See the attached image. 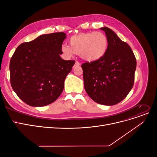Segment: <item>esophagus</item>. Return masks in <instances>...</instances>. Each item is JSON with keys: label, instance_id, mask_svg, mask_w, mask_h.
I'll list each match as a JSON object with an SVG mask.
<instances>
[{"label": "esophagus", "instance_id": "1", "mask_svg": "<svg viewBox=\"0 0 157 157\" xmlns=\"http://www.w3.org/2000/svg\"><path fill=\"white\" fill-rule=\"evenodd\" d=\"M78 65H80V63L78 62V61H76L74 67H75V66H78Z\"/></svg>", "mask_w": 157, "mask_h": 157}]
</instances>
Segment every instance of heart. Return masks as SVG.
I'll return each instance as SVG.
<instances>
[{
	"instance_id": "heart-1",
	"label": "heart",
	"mask_w": 157,
	"mask_h": 157,
	"mask_svg": "<svg viewBox=\"0 0 157 157\" xmlns=\"http://www.w3.org/2000/svg\"><path fill=\"white\" fill-rule=\"evenodd\" d=\"M69 46L63 44L61 50L67 57L78 54L82 59L92 62L105 56L108 49L107 37L101 32L80 33L69 39Z\"/></svg>"
}]
</instances>
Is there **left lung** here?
Listing matches in <instances>:
<instances>
[{
  "instance_id": "obj_1",
  "label": "left lung",
  "mask_w": 157,
  "mask_h": 157,
  "mask_svg": "<svg viewBox=\"0 0 157 157\" xmlns=\"http://www.w3.org/2000/svg\"><path fill=\"white\" fill-rule=\"evenodd\" d=\"M108 49L103 58L82 65L84 86L99 104L114 105L122 101L134 86L136 59L130 46L107 27Z\"/></svg>"
}]
</instances>
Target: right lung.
Returning <instances> with one entry per match:
<instances>
[{"instance_id":"obj_1","label":"right lung","mask_w":157,"mask_h":157,"mask_svg":"<svg viewBox=\"0 0 157 157\" xmlns=\"http://www.w3.org/2000/svg\"><path fill=\"white\" fill-rule=\"evenodd\" d=\"M66 34L42 35L21 44L10 62V82L17 96L27 105L45 106L62 93L64 81L75 61L60 57Z\"/></svg>"}]
</instances>
